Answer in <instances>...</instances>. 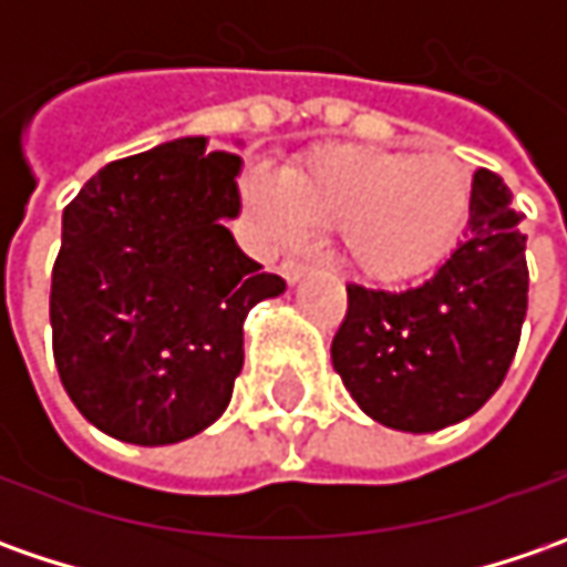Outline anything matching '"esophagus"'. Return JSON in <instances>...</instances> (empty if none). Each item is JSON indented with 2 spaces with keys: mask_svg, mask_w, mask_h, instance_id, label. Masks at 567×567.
<instances>
[{
  "mask_svg": "<svg viewBox=\"0 0 567 567\" xmlns=\"http://www.w3.org/2000/svg\"><path fill=\"white\" fill-rule=\"evenodd\" d=\"M306 271H309V265H306V261H299V258H284V261H280V274H284V280H287V284H296V280H299Z\"/></svg>",
  "mask_w": 567,
  "mask_h": 567,
  "instance_id": "34e87169",
  "label": "esophagus"
}]
</instances>
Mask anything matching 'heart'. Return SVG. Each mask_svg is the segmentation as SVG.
<instances>
[{"label": "heart", "mask_w": 567, "mask_h": 567, "mask_svg": "<svg viewBox=\"0 0 567 567\" xmlns=\"http://www.w3.org/2000/svg\"><path fill=\"white\" fill-rule=\"evenodd\" d=\"M255 224L271 243H296L306 227L340 229L347 265L365 280L401 284L439 261L470 210V176L447 154L381 144H324L302 166L246 186Z\"/></svg>", "instance_id": "b5f03b06"}]
</instances>
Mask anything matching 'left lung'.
Returning <instances> with one entry per match:
<instances>
[{"instance_id": "8db88e82", "label": "left lung", "mask_w": 567, "mask_h": 567, "mask_svg": "<svg viewBox=\"0 0 567 567\" xmlns=\"http://www.w3.org/2000/svg\"><path fill=\"white\" fill-rule=\"evenodd\" d=\"M512 188L476 169L464 243L401 293L347 287L331 362L375 423L439 432L473 416L508 375L527 316V236Z\"/></svg>"}]
</instances>
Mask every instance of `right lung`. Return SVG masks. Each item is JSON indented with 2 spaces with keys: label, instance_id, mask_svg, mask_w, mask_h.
<instances>
[{
  "label": "right lung",
  "instance_id": "add662e5",
  "mask_svg": "<svg viewBox=\"0 0 567 567\" xmlns=\"http://www.w3.org/2000/svg\"><path fill=\"white\" fill-rule=\"evenodd\" d=\"M243 161L176 138L91 176L62 210L50 321L87 423L173 445L214 423L243 372V321L287 290L236 246Z\"/></svg>",
  "mask_w": 567,
  "mask_h": 567
}]
</instances>
